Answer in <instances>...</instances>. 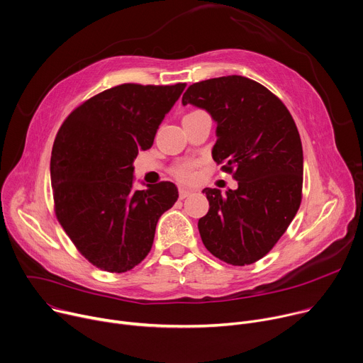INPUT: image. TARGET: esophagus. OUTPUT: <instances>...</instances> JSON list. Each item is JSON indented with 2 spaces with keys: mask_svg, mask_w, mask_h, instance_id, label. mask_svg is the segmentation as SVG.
Segmentation results:
<instances>
[{
  "mask_svg": "<svg viewBox=\"0 0 363 363\" xmlns=\"http://www.w3.org/2000/svg\"><path fill=\"white\" fill-rule=\"evenodd\" d=\"M193 193V190L191 189H186V187H180V190H179V197L180 199H186L187 196H190Z\"/></svg>",
  "mask_w": 363,
  "mask_h": 363,
  "instance_id": "obj_1",
  "label": "esophagus"
}]
</instances>
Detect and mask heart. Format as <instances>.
<instances>
[{"mask_svg":"<svg viewBox=\"0 0 363 363\" xmlns=\"http://www.w3.org/2000/svg\"><path fill=\"white\" fill-rule=\"evenodd\" d=\"M176 176L180 180H190L193 177V167L191 164H183L176 170Z\"/></svg>","mask_w":363,"mask_h":363,"instance_id":"heart-1","label":"heart"}]
</instances>
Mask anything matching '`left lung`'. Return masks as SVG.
<instances>
[{
  "label": "left lung",
  "instance_id": "1",
  "mask_svg": "<svg viewBox=\"0 0 363 363\" xmlns=\"http://www.w3.org/2000/svg\"><path fill=\"white\" fill-rule=\"evenodd\" d=\"M183 105L205 109L216 123L212 157L238 182L236 190L203 189L209 212L199 219L205 247L232 265L267 255L301 203L303 147L286 105L244 76L189 86Z\"/></svg>",
  "mask_w": 363,
  "mask_h": 363
}]
</instances>
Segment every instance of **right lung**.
<instances>
[{
    "mask_svg": "<svg viewBox=\"0 0 363 363\" xmlns=\"http://www.w3.org/2000/svg\"><path fill=\"white\" fill-rule=\"evenodd\" d=\"M186 84H124L76 108L50 158L56 216L79 252L108 272H125L150 252L155 226L179 197L161 182L134 189V160L151 148Z\"/></svg>",
    "mask_w": 363,
    "mask_h": 363,
    "instance_id": "1",
    "label": "right lung"
}]
</instances>
